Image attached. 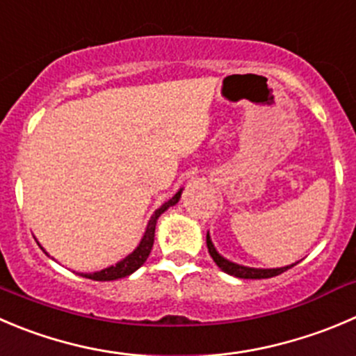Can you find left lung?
Masks as SVG:
<instances>
[{"mask_svg":"<svg viewBox=\"0 0 356 356\" xmlns=\"http://www.w3.org/2000/svg\"><path fill=\"white\" fill-rule=\"evenodd\" d=\"M207 247H209V252L210 255H212L213 262H216L217 266H219L220 270L224 271V273L231 275V277H236V278H250V280H261V278H271V277H277V275L284 273V271L291 270L292 266L296 264H289V266H284V268H250V266H243V264H236V262L229 261V259L222 257V255L217 252V248L213 247L212 243V238H210V234L207 233Z\"/></svg>","mask_w":356,"mask_h":356,"instance_id":"obj_1","label":"left lung"}]
</instances>
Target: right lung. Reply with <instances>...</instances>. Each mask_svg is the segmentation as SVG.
Listing matches in <instances>:
<instances>
[{"mask_svg": "<svg viewBox=\"0 0 356 356\" xmlns=\"http://www.w3.org/2000/svg\"><path fill=\"white\" fill-rule=\"evenodd\" d=\"M182 189H184V188L179 189V191L175 193V195L172 196L168 202H165L163 205L160 207V209L154 210V213L151 216V219L147 220L146 231H144L143 238H140V241H139V245H137V247L134 248V252H130V254L127 255L125 259H122V261L116 262L115 266H109V268H104V270H101V271H94V273H79V275H81V277H85V278H90V280L111 282V280H118V278L129 277V275H132L134 271L139 270L140 266L146 262V259L149 257L151 248H153L154 229H156L158 217H160L161 213H163L165 210L168 209V207L175 205V203L181 200Z\"/></svg>", "mask_w": 356, "mask_h": 356, "instance_id": "right-lung-1", "label": "right lung"}]
</instances>
